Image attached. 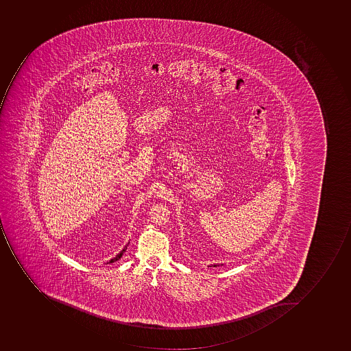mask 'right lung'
I'll list each match as a JSON object with an SVG mask.
<instances>
[{
  "label": "right lung",
  "mask_w": 351,
  "mask_h": 351,
  "mask_svg": "<svg viewBox=\"0 0 351 351\" xmlns=\"http://www.w3.org/2000/svg\"><path fill=\"white\" fill-rule=\"evenodd\" d=\"M124 251H125V247H124L123 250H122V252H120V254H119L118 256H115V258H113V259L110 260L109 263H114V261H118V260L120 259V258H121Z\"/></svg>",
  "instance_id": "add662e5"
}]
</instances>
